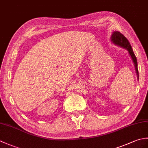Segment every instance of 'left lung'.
<instances>
[{
  "label": "left lung",
  "mask_w": 148,
  "mask_h": 148,
  "mask_svg": "<svg viewBox=\"0 0 148 148\" xmlns=\"http://www.w3.org/2000/svg\"><path fill=\"white\" fill-rule=\"evenodd\" d=\"M110 40H111V42L114 45H117L120 47L123 48V49H125L128 51L130 56L132 58L133 63L134 64L136 73L137 74V79H139V72H138V69H137V58L134 53L132 47L129 43L128 40L127 39L122 33H121L119 32H116V31L113 32L112 35L110 38Z\"/></svg>",
  "instance_id": "8db88e82"
}]
</instances>
